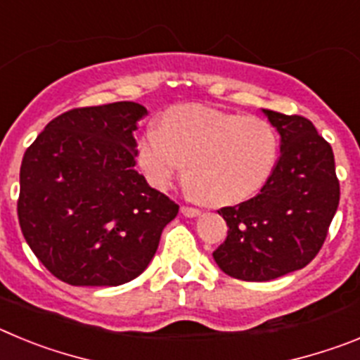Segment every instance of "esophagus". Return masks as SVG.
Segmentation results:
<instances>
[{"instance_id": "1", "label": "esophagus", "mask_w": 360, "mask_h": 360, "mask_svg": "<svg viewBox=\"0 0 360 360\" xmlns=\"http://www.w3.org/2000/svg\"><path fill=\"white\" fill-rule=\"evenodd\" d=\"M180 211H182V214L187 216V218H195V216H198L200 212H202L200 209L189 207V205H182V209H180Z\"/></svg>"}]
</instances>
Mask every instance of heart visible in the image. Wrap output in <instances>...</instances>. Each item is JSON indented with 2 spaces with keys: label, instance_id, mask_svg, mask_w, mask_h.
I'll list each match as a JSON object with an SVG mask.
<instances>
[{
  "label": "heart",
  "instance_id": "heart-1",
  "mask_svg": "<svg viewBox=\"0 0 360 360\" xmlns=\"http://www.w3.org/2000/svg\"><path fill=\"white\" fill-rule=\"evenodd\" d=\"M276 158L278 135L266 120L200 104L165 111L160 128H148L136 142V162L149 186L165 191L189 162L191 191L212 205L256 195Z\"/></svg>",
  "mask_w": 360,
  "mask_h": 360
}]
</instances>
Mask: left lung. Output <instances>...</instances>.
<instances>
[{
	"mask_svg": "<svg viewBox=\"0 0 360 360\" xmlns=\"http://www.w3.org/2000/svg\"><path fill=\"white\" fill-rule=\"evenodd\" d=\"M281 155L259 195L219 209L227 240L212 252L231 278L270 281L303 269L323 247L339 205L332 146L304 117L263 110Z\"/></svg>",
	"mask_w": 360,
	"mask_h": 360,
	"instance_id": "8db88e82",
	"label": "left lung"
}]
</instances>
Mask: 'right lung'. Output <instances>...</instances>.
Here are the masks:
<instances>
[{
    "mask_svg": "<svg viewBox=\"0 0 360 360\" xmlns=\"http://www.w3.org/2000/svg\"><path fill=\"white\" fill-rule=\"evenodd\" d=\"M142 104L77 108L46 124L25 151L18 218L37 259L73 287L141 276L178 205L136 173Z\"/></svg>",
    "mask_w": 360,
    "mask_h": 360,
    "instance_id": "1",
    "label": "right lung"
}]
</instances>
